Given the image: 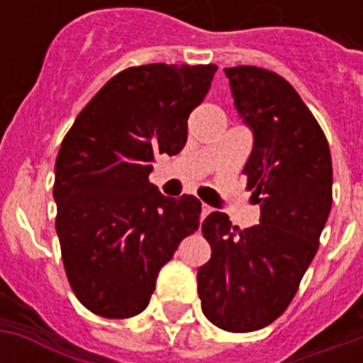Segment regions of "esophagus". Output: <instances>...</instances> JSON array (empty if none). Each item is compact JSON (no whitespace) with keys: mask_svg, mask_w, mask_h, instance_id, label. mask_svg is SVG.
<instances>
[{"mask_svg":"<svg viewBox=\"0 0 363 363\" xmlns=\"http://www.w3.org/2000/svg\"><path fill=\"white\" fill-rule=\"evenodd\" d=\"M210 212H212V208H210L208 204H202V220H204L206 216H208Z\"/></svg>","mask_w":363,"mask_h":363,"instance_id":"esophagus-1","label":"esophagus"}]
</instances>
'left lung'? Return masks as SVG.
<instances>
[{"label": "left lung", "mask_w": 363, "mask_h": 363, "mask_svg": "<svg viewBox=\"0 0 363 363\" xmlns=\"http://www.w3.org/2000/svg\"><path fill=\"white\" fill-rule=\"evenodd\" d=\"M225 75L252 132L243 173L260 223L241 231L228 213L206 218L212 257L198 268V296L216 327L251 333L286 311L311 264L333 206V161L317 120L281 75L255 66Z\"/></svg>", "instance_id": "1"}]
</instances>
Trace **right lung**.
<instances>
[{
  "label": "right lung",
  "mask_w": 363,
  "mask_h": 363,
  "mask_svg": "<svg viewBox=\"0 0 363 363\" xmlns=\"http://www.w3.org/2000/svg\"><path fill=\"white\" fill-rule=\"evenodd\" d=\"M218 67H128L79 112L56 157L54 200L62 260L75 297L106 319L142 313L157 274L200 225L194 196L150 182L159 153L186 143L190 112Z\"/></svg>",
  "instance_id": "obj_1"
}]
</instances>
